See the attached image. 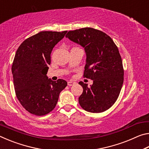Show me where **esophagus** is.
<instances>
[{"mask_svg": "<svg viewBox=\"0 0 149 149\" xmlns=\"http://www.w3.org/2000/svg\"><path fill=\"white\" fill-rule=\"evenodd\" d=\"M74 84H75V82H72V81L68 82V85H69V86H72V85H74Z\"/></svg>", "mask_w": 149, "mask_h": 149, "instance_id": "34e87169", "label": "esophagus"}]
</instances>
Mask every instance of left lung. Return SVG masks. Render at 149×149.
<instances>
[{"instance_id":"obj_1","label":"left lung","mask_w":149,"mask_h":149,"mask_svg":"<svg viewBox=\"0 0 149 149\" xmlns=\"http://www.w3.org/2000/svg\"><path fill=\"white\" fill-rule=\"evenodd\" d=\"M65 37L84 48L87 55L84 77L93 81L91 87L83 81L81 107L87 112H104L116 101L123 83L122 60L116 45L105 33L91 27L70 31Z\"/></svg>"}]
</instances>
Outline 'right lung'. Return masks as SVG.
I'll list each match as a JSON object with an SVG mask.
<instances>
[{
    "instance_id": "obj_1",
    "label": "right lung",
    "mask_w": 149,
    "mask_h": 149,
    "mask_svg": "<svg viewBox=\"0 0 149 149\" xmlns=\"http://www.w3.org/2000/svg\"><path fill=\"white\" fill-rule=\"evenodd\" d=\"M67 31H41L19 45L12 65L17 99L27 112L44 116L54 109L60 92L67 81H56L47 76L54 47L64 38Z\"/></svg>"
}]
</instances>
